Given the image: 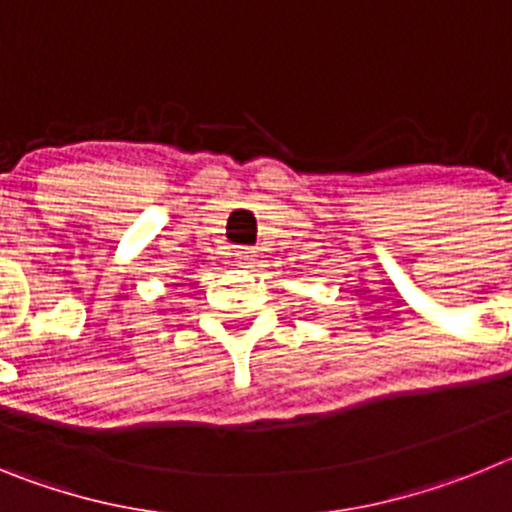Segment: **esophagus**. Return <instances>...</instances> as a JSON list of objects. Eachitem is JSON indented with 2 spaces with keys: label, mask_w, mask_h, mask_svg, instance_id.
<instances>
[{
  "label": "esophagus",
  "mask_w": 512,
  "mask_h": 512,
  "mask_svg": "<svg viewBox=\"0 0 512 512\" xmlns=\"http://www.w3.org/2000/svg\"><path fill=\"white\" fill-rule=\"evenodd\" d=\"M235 264L241 266V269H251L256 264V251H251V248H238L235 251Z\"/></svg>",
  "instance_id": "esophagus-1"
}]
</instances>
